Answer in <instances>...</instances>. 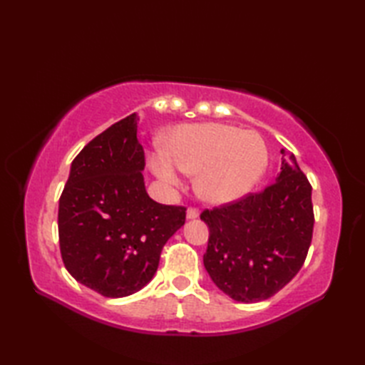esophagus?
<instances>
[{
  "instance_id": "34e87169",
  "label": "esophagus",
  "mask_w": 365,
  "mask_h": 365,
  "mask_svg": "<svg viewBox=\"0 0 365 365\" xmlns=\"http://www.w3.org/2000/svg\"><path fill=\"white\" fill-rule=\"evenodd\" d=\"M197 216H199V210H197V208L190 207L188 210H187V218H188V220H196Z\"/></svg>"
}]
</instances>
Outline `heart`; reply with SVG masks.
Returning <instances> with one entry per match:
<instances>
[{
    "instance_id": "heart-1",
    "label": "heart",
    "mask_w": 365,
    "mask_h": 365,
    "mask_svg": "<svg viewBox=\"0 0 365 365\" xmlns=\"http://www.w3.org/2000/svg\"><path fill=\"white\" fill-rule=\"evenodd\" d=\"M161 152L165 157H150L149 166L163 183L178 185L175 167L196 175V192L216 205L250 195L269 163L267 143L259 133L218 122L175 127L163 138Z\"/></svg>"
}]
</instances>
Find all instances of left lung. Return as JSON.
<instances>
[{
    "mask_svg": "<svg viewBox=\"0 0 365 365\" xmlns=\"http://www.w3.org/2000/svg\"><path fill=\"white\" fill-rule=\"evenodd\" d=\"M281 153V174L273 185L200 215L210 230L207 273L240 302L268 299L289 284L312 242V187L294 155Z\"/></svg>",
    "mask_w": 365,
    "mask_h": 365,
    "instance_id": "1",
    "label": "left lung"
}]
</instances>
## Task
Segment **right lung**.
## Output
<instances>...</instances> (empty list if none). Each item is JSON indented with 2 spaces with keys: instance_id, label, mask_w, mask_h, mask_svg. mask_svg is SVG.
<instances>
[{
  "instance_id": "right-lung-1",
  "label": "right lung",
  "mask_w": 365,
  "mask_h": 365,
  "mask_svg": "<svg viewBox=\"0 0 365 365\" xmlns=\"http://www.w3.org/2000/svg\"><path fill=\"white\" fill-rule=\"evenodd\" d=\"M138 114L96 136L72 161L59 199L63 262L76 281L108 298L141 290L157 273L163 246L187 208L155 202L145 191Z\"/></svg>"
}]
</instances>
